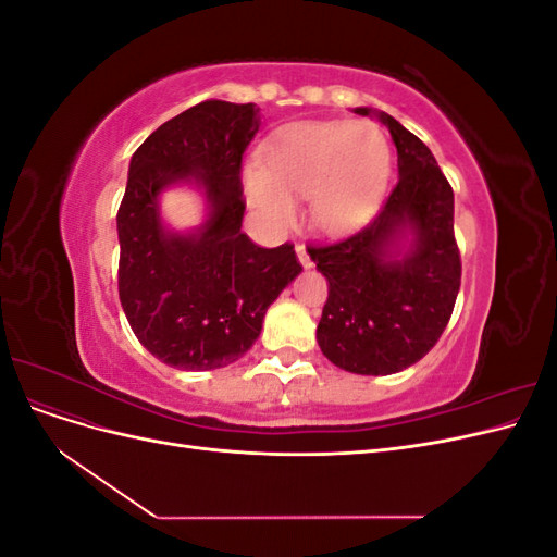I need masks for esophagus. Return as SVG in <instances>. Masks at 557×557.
Segmentation results:
<instances>
[{"label":"esophagus","mask_w":557,"mask_h":557,"mask_svg":"<svg viewBox=\"0 0 557 557\" xmlns=\"http://www.w3.org/2000/svg\"><path fill=\"white\" fill-rule=\"evenodd\" d=\"M295 252H297V258H299V262H301V267H311L313 262H311V258H309V252H307V246L305 244H295Z\"/></svg>","instance_id":"obj_1"}]
</instances>
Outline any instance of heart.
<instances>
[{"label":"heart","instance_id":"b5f03b06","mask_svg":"<svg viewBox=\"0 0 557 557\" xmlns=\"http://www.w3.org/2000/svg\"><path fill=\"white\" fill-rule=\"evenodd\" d=\"M391 174V146L372 123H305L276 139L267 170L244 174L248 201L272 225H288L295 199L311 201L313 221L332 232L372 213Z\"/></svg>","mask_w":557,"mask_h":557}]
</instances>
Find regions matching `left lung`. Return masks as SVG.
<instances>
[{
    "label": "left lung",
    "mask_w": 557,
    "mask_h": 557,
    "mask_svg": "<svg viewBox=\"0 0 557 557\" xmlns=\"http://www.w3.org/2000/svg\"><path fill=\"white\" fill-rule=\"evenodd\" d=\"M379 121L397 146L395 188L350 237L307 248L327 278L318 346L332 364L362 376L395 374L425 358L448 325L462 276L448 178L416 134L387 113ZM407 226L417 237L412 250L387 261L386 248Z\"/></svg>",
    "instance_id": "8db88e82"
}]
</instances>
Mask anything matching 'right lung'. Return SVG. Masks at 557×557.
Listing matches in <instances>:
<instances>
[{
	"mask_svg": "<svg viewBox=\"0 0 557 557\" xmlns=\"http://www.w3.org/2000/svg\"><path fill=\"white\" fill-rule=\"evenodd\" d=\"M260 127L256 104L207 99L134 150L117 209V295L132 332L160 362L205 372L256 344L269 305L301 264L293 244L262 248L242 232V162ZM197 180L212 213L197 235L164 233L157 195Z\"/></svg>",
	"mask_w": 557,
	"mask_h": 557,
	"instance_id": "right-lung-1",
	"label": "right lung"
}]
</instances>
